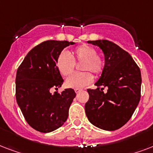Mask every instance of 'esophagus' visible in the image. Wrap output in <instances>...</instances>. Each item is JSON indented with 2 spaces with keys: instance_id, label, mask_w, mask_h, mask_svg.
<instances>
[{
  "instance_id": "1",
  "label": "esophagus",
  "mask_w": 153,
  "mask_h": 153,
  "mask_svg": "<svg viewBox=\"0 0 153 153\" xmlns=\"http://www.w3.org/2000/svg\"><path fill=\"white\" fill-rule=\"evenodd\" d=\"M81 91H82L81 89H75V90H74V91H75V93H76V94L79 93V92H80Z\"/></svg>"
}]
</instances>
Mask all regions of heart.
Returning a JSON list of instances; mask_svg holds the SVG:
<instances>
[{
    "label": "heart",
    "mask_w": 153,
    "mask_h": 153,
    "mask_svg": "<svg viewBox=\"0 0 153 153\" xmlns=\"http://www.w3.org/2000/svg\"><path fill=\"white\" fill-rule=\"evenodd\" d=\"M82 62L80 74H74L66 80V86L69 88L80 89L85 87L93 81V76L90 72L99 74L103 69V60L97 55V51L94 48L86 44L75 48L73 53L62 52L56 61L58 71L62 76H69L74 70V62Z\"/></svg>",
    "instance_id": "heart-1"
}]
</instances>
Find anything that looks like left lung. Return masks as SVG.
Instances as JSON below:
<instances>
[{
	"label": "left lung",
	"instance_id": "8db88e82",
	"mask_svg": "<svg viewBox=\"0 0 153 153\" xmlns=\"http://www.w3.org/2000/svg\"><path fill=\"white\" fill-rule=\"evenodd\" d=\"M87 43L102 49L105 65L94 84L98 88L87 90L90 98L85 105L86 117L98 128L116 130L128 122L139 104L140 68L127 51L113 42L98 39ZM104 87L106 92L103 91Z\"/></svg>",
	"mask_w": 153,
	"mask_h": 153
}]
</instances>
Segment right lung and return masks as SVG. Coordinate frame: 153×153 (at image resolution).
<instances>
[{
  "mask_svg": "<svg viewBox=\"0 0 153 153\" xmlns=\"http://www.w3.org/2000/svg\"><path fill=\"white\" fill-rule=\"evenodd\" d=\"M75 43L48 40L32 48L19 67L16 77V102L31 127L50 133L64 124L76 94L65 89L61 94L51 93L63 82L56 67L60 53Z\"/></svg>",
  "mask_w": 153,
  "mask_h": 153,
  "instance_id": "1",
  "label": "right lung"
}]
</instances>
